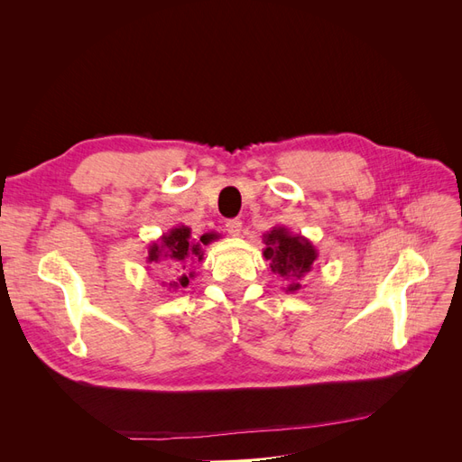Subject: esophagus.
Segmentation results:
<instances>
[{
    "label": "esophagus",
    "instance_id": "esophagus-1",
    "mask_svg": "<svg viewBox=\"0 0 462 462\" xmlns=\"http://www.w3.org/2000/svg\"><path fill=\"white\" fill-rule=\"evenodd\" d=\"M226 227H227V233L231 236H239L241 231H243V223H241V219H229L226 223Z\"/></svg>",
    "mask_w": 462,
    "mask_h": 462
}]
</instances>
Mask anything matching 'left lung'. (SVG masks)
<instances>
[{
	"label": "left lung",
	"instance_id": "obj_1",
	"mask_svg": "<svg viewBox=\"0 0 462 462\" xmlns=\"http://www.w3.org/2000/svg\"><path fill=\"white\" fill-rule=\"evenodd\" d=\"M263 245V258L270 262L272 272L287 282L285 292L302 289L300 279L312 270L318 260L316 246L306 236L292 235L287 227H273L265 233Z\"/></svg>",
	"mask_w": 462,
	"mask_h": 462
}]
</instances>
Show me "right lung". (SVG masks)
<instances>
[{
  "label": "right lung",
  "instance_id": "right-lung-1",
  "mask_svg": "<svg viewBox=\"0 0 462 462\" xmlns=\"http://www.w3.org/2000/svg\"><path fill=\"white\" fill-rule=\"evenodd\" d=\"M202 260H204L202 245L197 243V239H192L190 227L187 226H177L171 231L163 233L156 243H152L148 246V256H146L148 263L162 265V268H167L171 272H180L173 282L170 283L162 282V285L170 291L187 287L189 279L192 277V272H189L190 268L189 262H202Z\"/></svg>",
  "mask_w": 462,
  "mask_h": 462
}]
</instances>
